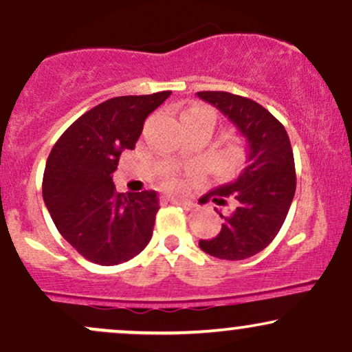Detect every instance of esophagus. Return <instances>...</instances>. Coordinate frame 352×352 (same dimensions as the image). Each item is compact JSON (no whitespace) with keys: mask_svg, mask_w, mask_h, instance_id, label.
Instances as JSON below:
<instances>
[{"mask_svg":"<svg viewBox=\"0 0 352 352\" xmlns=\"http://www.w3.org/2000/svg\"><path fill=\"white\" fill-rule=\"evenodd\" d=\"M167 201H170V204H173V205H180V207H184V208H187V210H190V208L193 207V204L190 200L177 199V197H168Z\"/></svg>","mask_w":352,"mask_h":352,"instance_id":"34e87169","label":"esophagus"}]
</instances>
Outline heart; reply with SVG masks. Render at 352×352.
Returning <instances> with one entry per match:
<instances>
[{
  "label": "heart",
  "instance_id": "1",
  "mask_svg": "<svg viewBox=\"0 0 352 352\" xmlns=\"http://www.w3.org/2000/svg\"><path fill=\"white\" fill-rule=\"evenodd\" d=\"M184 116H208V117H212L213 120H215V112H213L212 109L207 107V106H200V104H197V106H192L190 109H187V111L184 112ZM167 187H177V182L175 180H168Z\"/></svg>",
  "mask_w": 352,
  "mask_h": 352
}]
</instances>
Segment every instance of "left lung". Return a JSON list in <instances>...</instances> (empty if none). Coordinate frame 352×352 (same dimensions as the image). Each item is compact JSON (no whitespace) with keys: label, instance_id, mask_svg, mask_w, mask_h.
<instances>
[{"label":"left lung","instance_id":"obj_1","mask_svg":"<svg viewBox=\"0 0 352 352\" xmlns=\"http://www.w3.org/2000/svg\"><path fill=\"white\" fill-rule=\"evenodd\" d=\"M236 125L248 144V162L235 182L207 193L217 205L235 201L221 215L215 238L200 240L205 253L220 260H245L265 250L285 223L296 190L293 148L280 120L254 100L223 91L197 92Z\"/></svg>","mask_w":352,"mask_h":352}]
</instances>
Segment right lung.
Wrapping results in <instances>:
<instances>
[{
    "label": "right lung",
    "mask_w": 352,
    "mask_h": 352,
    "mask_svg": "<svg viewBox=\"0 0 352 352\" xmlns=\"http://www.w3.org/2000/svg\"><path fill=\"white\" fill-rule=\"evenodd\" d=\"M170 94L120 96L92 107L66 129L47 157L44 204L60 235L92 263H124L151 241L160 208L157 193H119L111 173L120 153L135 148L147 116Z\"/></svg>",
    "instance_id": "add662e5"
}]
</instances>
